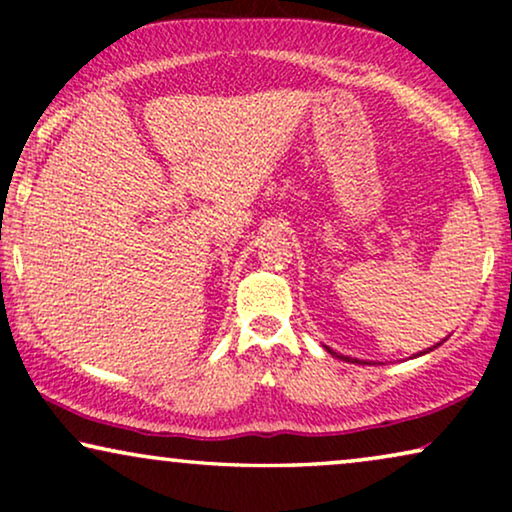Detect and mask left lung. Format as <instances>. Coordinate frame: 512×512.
Here are the masks:
<instances>
[{
  "label": "left lung",
  "instance_id": "obj_1",
  "mask_svg": "<svg viewBox=\"0 0 512 512\" xmlns=\"http://www.w3.org/2000/svg\"><path fill=\"white\" fill-rule=\"evenodd\" d=\"M438 345H440V342H438ZM438 345H433V347H429V349H424V352H422V354H429V352H431V349H436ZM326 349H328V347H326ZM328 352H331L333 356H338V359H342V361H352V363H366V361L352 359V356H342V354H338V352H333V349H328ZM422 354H417V356H422Z\"/></svg>",
  "mask_w": 512,
  "mask_h": 512
}]
</instances>
